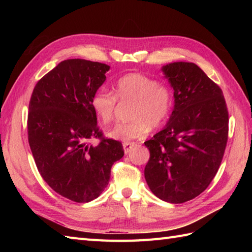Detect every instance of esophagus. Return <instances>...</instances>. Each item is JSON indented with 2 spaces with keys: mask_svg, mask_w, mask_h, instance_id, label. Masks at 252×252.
Listing matches in <instances>:
<instances>
[{
  "mask_svg": "<svg viewBox=\"0 0 252 252\" xmlns=\"http://www.w3.org/2000/svg\"><path fill=\"white\" fill-rule=\"evenodd\" d=\"M133 146H134V144H133V143H130V142L129 143H127V142L123 143V149H125V153L126 154L129 153Z\"/></svg>",
  "mask_w": 252,
  "mask_h": 252,
  "instance_id": "esophagus-1",
  "label": "esophagus"
}]
</instances>
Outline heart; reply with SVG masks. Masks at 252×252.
<instances>
[{"label": "heart", "instance_id": "obj_1", "mask_svg": "<svg viewBox=\"0 0 252 252\" xmlns=\"http://www.w3.org/2000/svg\"><path fill=\"white\" fill-rule=\"evenodd\" d=\"M114 93L107 89L96 91L91 106L100 122L107 125L114 118L117 98L132 101L130 117L133 120L117 123L107 133L118 141L130 142L145 137L151 126L158 127L167 121L173 108L174 95L170 85L143 73L122 76L117 80Z\"/></svg>", "mask_w": 252, "mask_h": 252}]
</instances>
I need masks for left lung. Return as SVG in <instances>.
Listing matches in <instances>:
<instances>
[{"instance_id":"1","label":"left lung","mask_w":252,"mask_h":252,"mask_svg":"<svg viewBox=\"0 0 252 252\" xmlns=\"http://www.w3.org/2000/svg\"><path fill=\"white\" fill-rule=\"evenodd\" d=\"M173 88L174 108L163 129L146 141L149 189L160 199L182 203L200 195L220 167L228 136L223 92L194 63L161 68Z\"/></svg>"}]
</instances>
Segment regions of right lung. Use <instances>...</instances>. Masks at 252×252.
<instances>
[{"label": "right lung", "mask_w": 252, "mask_h": 252, "mask_svg": "<svg viewBox=\"0 0 252 252\" xmlns=\"http://www.w3.org/2000/svg\"><path fill=\"white\" fill-rule=\"evenodd\" d=\"M110 67L67 60L39 80L28 112V141L36 168L57 194L76 202L97 198L123 157L122 144L105 138L91 100ZM98 138L96 147L88 144Z\"/></svg>", "instance_id": "1"}]
</instances>
